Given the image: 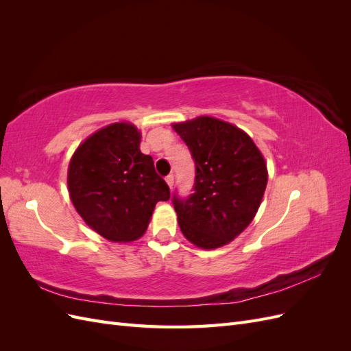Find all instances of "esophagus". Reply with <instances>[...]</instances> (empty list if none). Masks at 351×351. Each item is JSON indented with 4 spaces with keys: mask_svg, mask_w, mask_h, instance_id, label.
Instances as JSON below:
<instances>
[{
    "mask_svg": "<svg viewBox=\"0 0 351 351\" xmlns=\"http://www.w3.org/2000/svg\"><path fill=\"white\" fill-rule=\"evenodd\" d=\"M165 182H167L168 187H169V189H171V187H173V184H174V176H173V174H169V176H167V177H165Z\"/></svg>",
    "mask_w": 351,
    "mask_h": 351,
    "instance_id": "34e87169",
    "label": "esophagus"
}]
</instances>
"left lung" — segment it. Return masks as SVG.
Instances as JSON below:
<instances>
[{"label":"left lung","instance_id":"1","mask_svg":"<svg viewBox=\"0 0 351 351\" xmlns=\"http://www.w3.org/2000/svg\"><path fill=\"white\" fill-rule=\"evenodd\" d=\"M173 127L196 165L193 193L173 196L180 230L200 249L226 246L256 215L268 183L265 159L247 133L214 117Z\"/></svg>","mask_w":351,"mask_h":351}]
</instances>
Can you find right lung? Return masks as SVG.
Returning a JSON list of instances; mask_svg holds the SVG:
<instances>
[{
	"mask_svg": "<svg viewBox=\"0 0 351 351\" xmlns=\"http://www.w3.org/2000/svg\"><path fill=\"white\" fill-rule=\"evenodd\" d=\"M141 132L114 123L89 136L69 164V193L83 221L110 241H133L146 231L158 202L169 199L154 159L139 149Z\"/></svg>",
	"mask_w": 351,
	"mask_h": 351,
	"instance_id": "1",
	"label": "right lung"
}]
</instances>
